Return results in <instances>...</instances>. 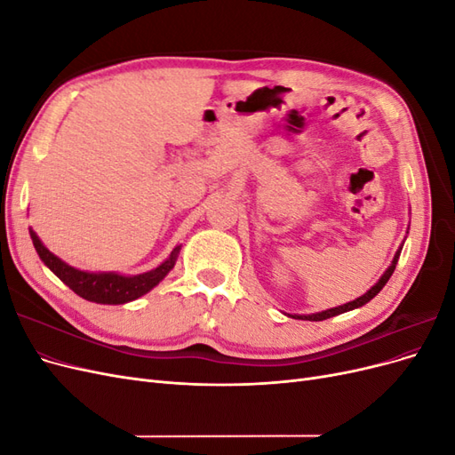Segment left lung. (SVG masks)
<instances>
[{"label": "left lung", "mask_w": 455, "mask_h": 455, "mask_svg": "<svg viewBox=\"0 0 455 455\" xmlns=\"http://www.w3.org/2000/svg\"><path fill=\"white\" fill-rule=\"evenodd\" d=\"M398 256H401V251H398V252L395 254L393 264L389 266V269L381 275V279H379L374 286H371L364 296L356 298V299L349 301V304H343V306H339V307L326 309V311H323V313H315V315H294V316H296V319H301V321H324V319H330V316H336V315H339V313H346V311H351V309H356V307H363L364 304H368V301H370L371 298L378 296L381 288H383L385 284H387V281L391 279V275H393V271H395V267H396Z\"/></svg>", "instance_id": "8db88e82"}]
</instances>
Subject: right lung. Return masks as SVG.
<instances>
[{"label": "right lung", "instance_id": "obj_1", "mask_svg": "<svg viewBox=\"0 0 455 455\" xmlns=\"http://www.w3.org/2000/svg\"><path fill=\"white\" fill-rule=\"evenodd\" d=\"M30 237L39 258L44 259V264L57 275L66 286H70L77 296L85 298L89 301H96V304H112V306L125 304V301H132L149 292L151 288L159 284V281L164 279V275L174 267V259L178 256V251H180V246H176L171 258L167 261H163V264L156 269L142 275H134V277H123V275H117V273H87V271L74 269L72 266L64 264L60 258L49 252L32 229H30Z\"/></svg>", "mask_w": 455, "mask_h": 455}]
</instances>
